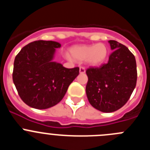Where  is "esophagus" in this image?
I'll return each mask as SVG.
<instances>
[{"mask_svg": "<svg viewBox=\"0 0 150 150\" xmlns=\"http://www.w3.org/2000/svg\"><path fill=\"white\" fill-rule=\"evenodd\" d=\"M85 72H86V69H85L84 67L81 66V67H79V73L80 74H84Z\"/></svg>", "mask_w": 150, "mask_h": 150, "instance_id": "obj_1", "label": "esophagus"}]
</instances>
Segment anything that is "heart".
I'll use <instances>...</instances> for the list:
<instances>
[{"instance_id": "obj_1", "label": "heart", "mask_w": 150, "mask_h": 150, "mask_svg": "<svg viewBox=\"0 0 150 150\" xmlns=\"http://www.w3.org/2000/svg\"><path fill=\"white\" fill-rule=\"evenodd\" d=\"M71 55L75 59L85 61L88 59L91 64L98 65L105 60L107 57V46L103 43L88 46H75L71 50Z\"/></svg>"}]
</instances>
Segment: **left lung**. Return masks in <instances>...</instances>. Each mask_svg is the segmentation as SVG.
<instances>
[{"mask_svg":"<svg viewBox=\"0 0 150 150\" xmlns=\"http://www.w3.org/2000/svg\"><path fill=\"white\" fill-rule=\"evenodd\" d=\"M111 50L109 61L100 67H90L86 91L95 109L104 112H114L126 104L137 83L135 57L126 46L109 40Z\"/></svg>","mask_w":150,"mask_h":150,"instance_id":"obj_1","label":"left lung"}]
</instances>
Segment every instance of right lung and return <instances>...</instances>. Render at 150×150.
<instances>
[{"instance_id": "1", "label": "right lung", "mask_w": 150, "mask_h": 150, "mask_svg": "<svg viewBox=\"0 0 150 150\" xmlns=\"http://www.w3.org/2000/svg\"><path fill=\"white\" fill-rule=\"evenodd\" d=\"M61 44L36 40L21 50L14 60L13 80L18 94L29 107L47 109L62 100L68 86L79 75V68H66L52 62Z\"/></svg>"}]
</instances>
